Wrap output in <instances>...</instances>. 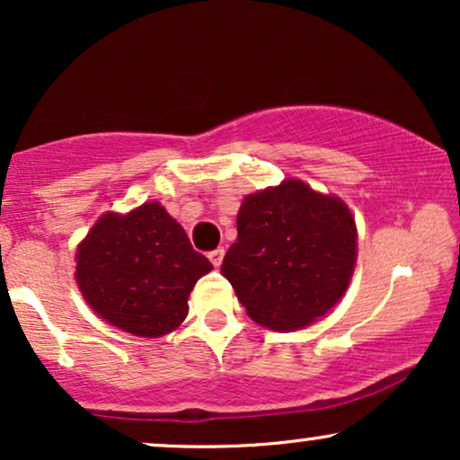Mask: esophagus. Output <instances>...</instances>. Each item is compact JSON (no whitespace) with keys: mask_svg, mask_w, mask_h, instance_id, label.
Returning <instances> with one entry per match:
<instances>
[{"mask_svg":"<svg viewBox=\"0 0 460 460\" xmlns=\"http://www.w3.org/2000/svg\"><path fill=\"white\" fill-rule=\"evenodd\" d=\"M209 261H212L214 263V266L216 268H218L220 266V263H223V260H225V248H214V251L212 252H209Z\"/></svg>","mask_w":460,"mask_h":460,"instance_id":"esophagus-1","label":"esophagus"}]
</instances>
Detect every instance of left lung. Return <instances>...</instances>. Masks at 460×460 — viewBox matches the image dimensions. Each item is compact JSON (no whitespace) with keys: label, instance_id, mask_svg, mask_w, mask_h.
<instances>
[{"label":"left lung","instance_id":"1","mask_svg":"<svg viewBox=\"0 0 460 460\" xmlns=\"http://www.w3.org/2000/svg\"><path fill=\"white\" fill-rule=\"evenodd\" d=\"M355 260L350 209L288 179L244 199L220 272L257 324L296 331L344 296Z\"/></svg>","mask_w":460,"mask_h":460}]
</instances>
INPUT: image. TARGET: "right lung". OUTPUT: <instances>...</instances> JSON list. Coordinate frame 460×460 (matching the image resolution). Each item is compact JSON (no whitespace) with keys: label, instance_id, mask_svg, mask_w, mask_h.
Instances as JSON below:
<instances>
[{"label":"right lung","instance_id":"right-lung-1","mask_svg":"<svg viewBox=\"0 0 460 460\" xmlns=\"http://www.w3.org/2000/svg\"><path fill=\"white\" fill-rule=\"evenodd\" d=\"M75 279L94 314L125 332L160 337L188 315L194 283L212 263L160 203L105 214L77 246Z\"/></svg>","mask_w":460,"mask_h":460}]
</instances>
